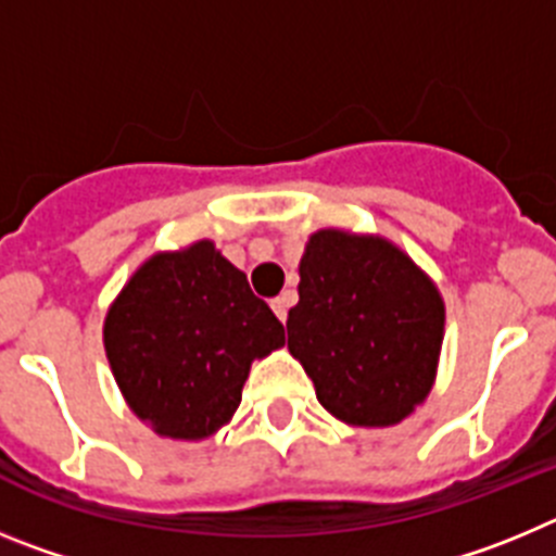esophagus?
I'll return each instance as SVG.
<instances>
[{
	"mask_svg": "<svg viewBox=\"0 0 556 556\" xmlns=\"http://www.w3.org/2000/svg\"><path fill=\"white\" fill-rule=\"evenodd\" d=\"M292 303H294V294L292 292L278 294V298H275V301H273L275 317H278V320H281V323H287V312H289V306H292Z\"/></svg>",
	"mask_w": 556,
	"mask_h": 556,
	"instance_id": "esophagus-1",
	"label": "esophagus"
}]
</instances>
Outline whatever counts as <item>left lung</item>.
<instances>
[{
    "label": "left lung",
    "mask_w": 556,
    "mask_h": 556,
    "mask_svg": "<svg viewBox=\"0 0 556 556\" xmlns=\"http://www.w3.org/2000/svg\"><path fill=\"white\" fill-rule=\"evenodd\" d=\"M289 353L317 401L351 426H395L434 384L445 306L429 275L381 236L326 228L301 258Z\"/></svg>",
    "instance_id": "obj_1"
}]
</instances>
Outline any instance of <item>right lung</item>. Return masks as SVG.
<instances>
[{
	"label": "right lung",
	"mask_w": 556,
	"mask_h": 556,
	"mask_svg": "<svg viewBox=\"0 0 556 556\" xmlns=\"http://www.w3.org/2000/svg\"><path fill=\"white\" fill-rule=\"evenodd\" d=\"M102 339L130 409L155 434L203 440L233 417L253 358L283 345V326L203 239L147 258L108 308Z\"/></svg>",
	"instance_id": "obj_1"
}]
</instances>
